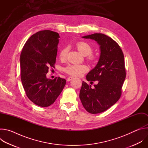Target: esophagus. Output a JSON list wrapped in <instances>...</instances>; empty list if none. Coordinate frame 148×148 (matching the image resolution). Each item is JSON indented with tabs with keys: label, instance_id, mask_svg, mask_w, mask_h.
<instances>
[{
	"label": "esophagus",
	"instance_id": "esophagus-1",
	"mask_svg": "<svg viewBox=\"0 0 148 148\" xmlns=\"http://www.w3.org/2000/svg\"><path fill=\"white\" fill-rule=\"evenodd\" d=\"M74 79V77H69V78H67V81H70L71 80H72V79Z\"/></svg>",
	"mask_w": 148,
	"mask_h": 148
}]
</instances>
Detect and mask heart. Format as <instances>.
<instances>
[{
	"label": "heart",
	"instance_id": "heart-1",
	"mask_svg": "<svg viewBox=\"0 0 148 148\" xmlns=\"http://www.w3.org/2000/svg\"><path fill=\"white\" fill-rule=\"evenodd\" d=\"M77 50L84 56H87L89 60H93L95 57L91 54L92 52V47L86 42L79 41L77 43ZM68 52L67 47H64L60 50L59 58L61 60L65 59ZM88 67L84 64H69L65 69L64 71L67 74L73 76H80L83 73L88 71Z\"/></svg>",
	"mask_w": 148,
	"mask_h": 148
}]
</instances>
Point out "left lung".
Listing matches in <instances>:
<instances>
[{
    "label": "left lung",
    "instance_id": "8db88e82",
    "mask_svg": "<svg viewBox=\"0 0 148 148\" xmlns=\"http://www.w3.org/2000/svg\"><path fill=\"white\" fill-rule=\"evenodd\" d=\"M94 40L99 46L100 56L96 66L86 76L88 81H97L94 87L82 81L79 99L90 114L106 111L120 98L126 77L124 56L120 46L111 37L102 33L82 37Z\"/></svg>",
    "mask_w": 148,
    "mask_h": 148
}]
</instances>
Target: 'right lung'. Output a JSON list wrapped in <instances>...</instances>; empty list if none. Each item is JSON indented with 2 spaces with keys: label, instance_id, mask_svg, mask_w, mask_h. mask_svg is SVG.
Listing matches in <instances>:
<instances>
[{
  "label": "right lung",
  "instance_id": "add662e5",
  "mask_svg": "<svg viewBox=\"0 0 148 148\" xmlns=\"http://www.w3.org/2000/svg\"><path fill=\"white\" fill-rule=\"evenodd\" d=\"M60 36L51 30H42L26 42L20 57L21 80L29 99L41 107L53 104L64 88L66 81L49 79V69L54 68Z\"/></svg>",
  "mask_w": 148,
  "mask_h": 148
}]
</instances>
